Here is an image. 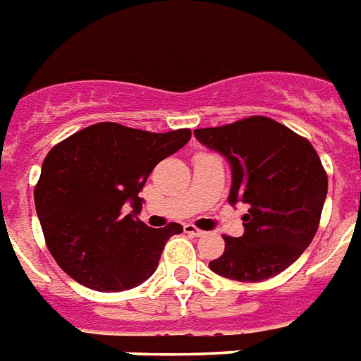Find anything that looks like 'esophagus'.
<instances>
[{
  "label": "esophagus",
  "instance_id": "esophagus-1",
  "mask_svg": "<svg viewBox=\"0 0 361 361\" xmlns=\"http://www.w3.org/2000/svg\"><path fill=\"white\" fill-rule=\"evenodd\" d=\"M184 232L192 237H202L206 233V232H202V230H199V228L193 226V224H184Z\"/></svg>",
  "mask_w": 361,
  "mask_h": 361
}]
</instances>
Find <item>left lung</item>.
<instances>
[{
    "instance_id": "8db88e82",
    "label": "left lung",
    "mask_w": 361,
    "mask_h": 361,
    "mask_svg": "<svg viewBox=\"0 0 361 361\" xmlns=\"http://www.w3.org/2000/svg\"><path fill=\"white\" fill-rule=\"evenodd\" d=\"M230 162L228 202L248 206L245 233L224 235V252L210 261L219 276L263 281L288 269L316 235L327 173L307 138L267 116L193 131Z\"/></svg>"
}]
</instances>
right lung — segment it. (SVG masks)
Wrapping results in <instances>:
<instances>
[{"mask_svg":"<svg viewBox=\"0 0 361 361\" xmlns=\"http://www.w3.org/2000/svg\"><path fill=\"white\" fill-rule=\"evenodd\" d=\"M190 137V129L149 133L100 122L49 151L34 204L49 252L63 272L102 292L129 290L153 276L164 245L183 226H146L138 219L144 202L138 193L160 160Z\"/></svg>","mask_w":361,"mask_h":361,"instance_id":"obj_1","label":"right lung"}]
</instances>
